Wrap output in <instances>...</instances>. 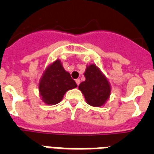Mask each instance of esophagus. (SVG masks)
<instances>
[{"instance_id": "1", "label": "esophagus", "mask_w": 154, "mask_h": 154, "mask_svg": "<svg viewBox=\"0 0 154 154\" xmlns=\"http://www.w3.org/2000/svg\"><path fill=\"white\" fill-rule=\"evenodd\" d=\"M75 82H76V84H77V85H79V83H80V79H75Z\"/></svg>"}]
</instances>
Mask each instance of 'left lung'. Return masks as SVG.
<instances>
[{"label": "left lung", "instance_id": "left-lung-1", "mask_svg": "<svg viewBox=\"0 0 154 154\" xmlns=\"http://www.w3.org/2000/svg\"><path fill=\"white\" fill-rule=\"evenodd\" d=\"M85 80L79 89L85 96V101L92 106H102L109 99L111 88L106 76L96 65H90L84 73Z\"/></svg>", "mask_w": 154, "mask_h": 154}]
</instances>
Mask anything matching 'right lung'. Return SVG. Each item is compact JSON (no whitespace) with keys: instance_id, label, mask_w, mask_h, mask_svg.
<instances>
[{"instance_id":"add662e5","label":"right lung","mask_w":154,"mask_h":154,"mask_svg":"<svg viewBox=\"0 0 154 154\" xmlns=\"http://www.w3.org/2000/svg\"><path fill=\"white\" fill-rule=\"evenodd\" d=\"M75 87V82L64 69L60 60L57 59L45 71L38 88L43 102L55 105L61 102L65 92Z\"/></svg>"}]
</instances>
